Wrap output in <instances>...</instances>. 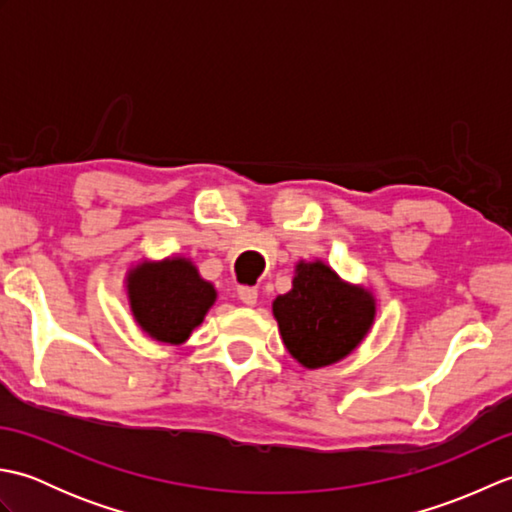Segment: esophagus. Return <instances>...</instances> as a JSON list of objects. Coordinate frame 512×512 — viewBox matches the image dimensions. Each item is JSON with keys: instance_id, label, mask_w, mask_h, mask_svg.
Returning <instances> with one entry per match:
<instances>
[{"instance_id": "esophagus-1", "label": "esophagus", "mask_w": 512, "mask_h": 512, "mask_svg": "<svg viewBox=\"0 0 512 512\" xmlns=\"http://www.w3.org/2000/svg\"><path fill=\"white\" fill-rule=\"evenodd\" d=\"M237 297L242 299V303H246V306H255V303H257V288H253V286H239L237 288Z\"/></svg>"}]
</instances>
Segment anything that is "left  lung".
<instances>
[{
    "instance_id": "1",
    "label": "left lung",
    "mask_w": 512,
    "mask_h": 512,
    "mask_svg": "<svg viewBox=\"0 0 512 512\" xmlns=\"http://www.w3.org/2000/svg\"><path fill=\"white\" fill-rule=\"evenodd\" d=\"M281 339L297 361L317 369L341 361L376 317L372 292L345 284L323 262L297 264L292 290L273 301Z\"/></svg>"
}]
</instances>
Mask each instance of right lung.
<instances>
[{"instance_id":"1","label":"right lung","mask_w":512,"mask_h":512,"mask_svg":"<svg viewBox=\"0 0 512 512\" xmlns=\"http://www.w3.org/2000/svg\"><path fill=\"white\" fill-rule=\"evenodd\" d=\"M127 295L136 323L151 339L180 345L204 321L217 292L189 259L171 257L136 266L127 277Z\"/></svg>"}]
</instances>
